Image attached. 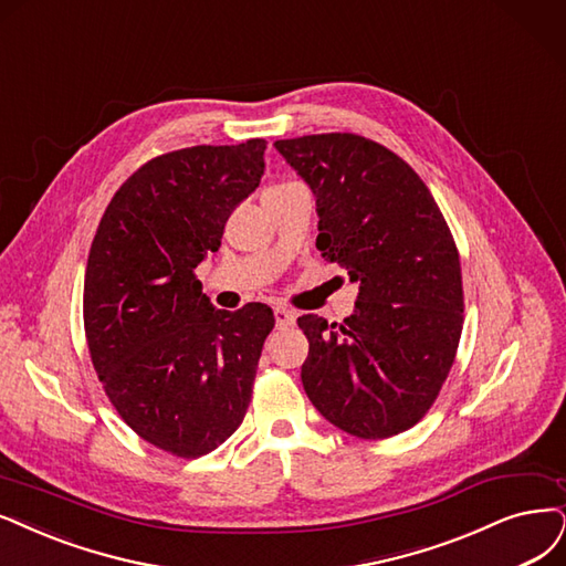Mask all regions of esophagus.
<instances>
[{
	"label": "esophagus",
	"instance_id": "1",
	"mask_svg": "<svg viewBox=\"0 0 566 566\" xmlns=\"http://www.w3.org/2000/svg\"><path fill=\"white\" fill-rule=\"evenodd\" d=\"M294 322H296V315H294V312H291L289 307H284V305H277V307H275V324H277L280 328L294 326Z\"/></svg>",
	"mask_w": 566,
	"mask_h": 566
}]
</instances>
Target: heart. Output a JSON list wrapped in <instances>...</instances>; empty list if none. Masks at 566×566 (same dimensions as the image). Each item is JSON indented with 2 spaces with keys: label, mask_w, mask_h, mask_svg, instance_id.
<instances>
[{
  "label": "heart",
  "mask_w": 566,
  "mask_h": 566,
  "mask_svg": "<svg viewBox=\"0 0 566 566\" xmlns=\"http://www.w3.org/2000/svg\"><path fill=\"white\" fill-rule=\"evenodd\" d=\"M296 181H284V184H277V186H272V188H284V186H294ZM272 188H270V191H272Z\"/></svg>",
  "instance_id": "heart-1"
}]
</instances>
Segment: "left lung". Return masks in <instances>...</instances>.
Returning <instances> with one entry per match:
<instances>
[{
	"label": "left lung",
	"instance_id": "left-lung-1",
	"mask_svg": "<svg viewBox=\"0 0 566 566\" xmlns=\"http://www.w3.org/2000/svg\"><path fill=\"white\" fill-rule=\"evenodd\" d=\"M317 198V249L359 284L354 315L298 317L307 399L357 438L422 420L452 368L464 324L459 251L427 184L387 146L352 133L277 139Z\"/></svg>",
	"mask_w": 566,
	"mask_h": 566
}]
</instances>
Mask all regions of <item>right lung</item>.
I'll return each mask as SVG.
<instances>
[{
    "instance_id": "add662e5",
    "label": "right lung",
    "mask_w": 566,
    "mask_h": 566,
    "mask_svg": "<svg viewBox=\"0 0 566 566\" xmlns=\"http://www.w3.org/2000/svg\"><path fill=\"white\" fill-rule=\"evenodd\" d=\"M265 139L188 146L144 163L97 226L83 326L97 378L137 436L196 459L242 424L272 310H217L196 268L256 191Z\"/></svg>"
}]
</instances>
